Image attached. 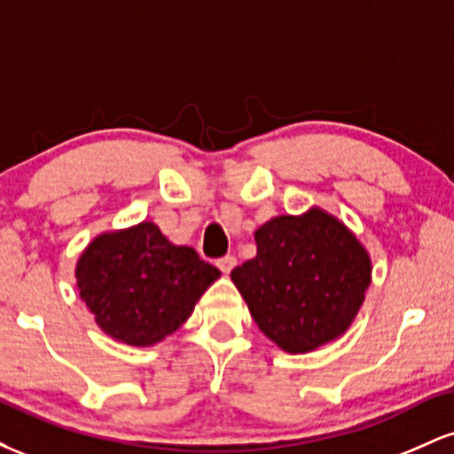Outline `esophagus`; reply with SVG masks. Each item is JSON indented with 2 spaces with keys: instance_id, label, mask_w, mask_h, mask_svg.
Wrapping results in <instances>:
<instances>
[{
  "instance_id": "esophagus-1",
  "label": "esophagus",
  "mask_w": 454,
  "mask_h": 454,
  "mask_svg": "<svg viewBox=\"0 0 454 454\" xmlns=\"http://www.w3.org/2000/svg\"><path fill=\"white\" fill-rule=\"evenodd\" d=\"M234 264H237V258L231 256V254L217 260V267H220L222 273H231V270L234 269Z\"/></svg>"
}]
</instances>
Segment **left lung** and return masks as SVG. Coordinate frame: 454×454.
<instances>
[{
  "mask_svg": "<svg viewBox=\"0 0 454 454\" xmlns=\"http://www.w3.org/2000/svg\"><path fill=\"white\" fill-rule=\"evenodd\" d=\"M256 256L231 278L252 317L286 352H309L346 331L372 279L367 252L328 213L281 215L256 231Z\"/></svg>",
  "mask_w": 454,
  "mask_h": 454,
  "instance_id": "1",
  "label": "left lung"
}]
</instances>
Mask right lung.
I'll return each mask as SVG.
<instances>
[{
    "label": "right lung",
    "instance_id": "1",
    "mask_svg": "<svg viewBox=\"0 0 454 454\" xmlns=\"http://www.w3.org/2000/svg\"><path fill=\"white\" fill-rule=\"evenodd\" d=\"M217 278L213 264L176 247L151 222L98 237L76 267L81 299L98 325L129 346L176 331Z\"/></svg>",
    "mask_w": 454,
    "mask_h": 454
}]
</instances>
